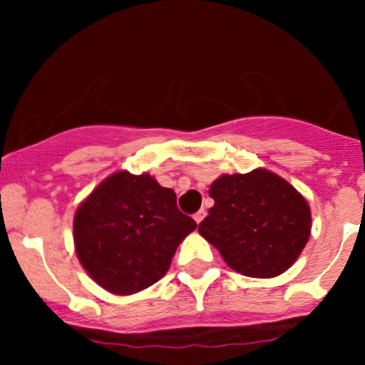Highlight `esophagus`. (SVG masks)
<instances>
[{
	"label": "esophagus",
	"mask_w": 365,
	"mask_h": 365,
	"mask_svg": "<svg viewBox=\"0 0 365 365\" xmlns=\"http://www.w3.org/2000/svg\"><path fill=\"white\" fill-rule=\"evenodd\" d=\"M205 215H206V212H205V210H200V212H196V213H194V220H196V222L200 224L201 220L205 219Z\"/></svg>",
	"instance_id": "esophagus-1"
}]
</instances>
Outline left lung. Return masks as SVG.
Segmentation results:
<instances>
[{
	"label": "left lung",
	"mask_w": 365,
	"mask_h": 365,
	"mask_svg": "<svg viewBox=\"0 0 365 365\" xmlns=\"http://www.w3.org/2000/svg\"><path fill=\"white\" fill-rule=\"evenodd\" d=\"M208 194L215 205L197 231L227 267L268 279L295 263L311 235V208L292 183L259 168L219 176Z\"/></svg>",
	"instance_id": "8db88e82"
}]
</instances>
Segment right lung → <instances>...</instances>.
Instances as JSON below:
<instances>
[{
  "instance_id": "1",
  "label": "right lung",
  "mask_w": 365,
  "mask_h": 365,
  "mask_svg": "<svg viewBox=\"0 0 365 365\" xmlns=\"http://www.w3.org/2000/svg\"><path fill=\"white\" fill-rule=\"evenodd\" d=\"M197 224L176 206V194L148 173H113L77 208L73 245L91 279L114 295L155 284L176 247Z\"/></svg>"
}]
</instances>
